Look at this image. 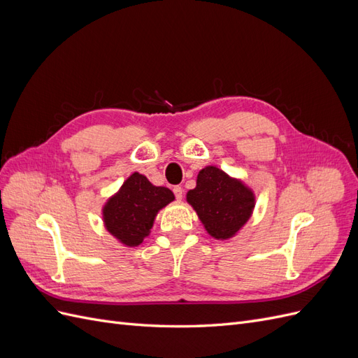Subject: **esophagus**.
<instances>
[{
	"instance_id": "obj_1",
	"label": "esophagus",
	"mask_w": 358,
	"mask_h": 358,
	"mask_svg": "<svg viewBox=\"0 0 358 358\" xmlns=\"http://www.w3.org/2000/svg\"><path fill=\"white\" fill-rule=\"evenodd\" d=\"M173 192H175V197H176V200H182V197H183V189L180 188V187H175L173 188Z\"/></svg>"
}]
</instances>
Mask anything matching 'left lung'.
Instances as JSON below:
<instances>
[{
	"instance_id": "left-lung-1",
	"label": "left lung",
	"mask_w": 358,
	"mask_h": 358,
	"mask_svg": "<svg viewBox=\"0 0 358 358\" xmlns=\"http://www.w3.org/2000/svg\"><path fill=\"white\" fill-rule=\"evenodd\" d=\"M187 200L197 212L204 229L215 239H229L239 231L254 209V194L241 180L213 166L197 176V187L188 191Z\"/></svg>"
}]
</instances>
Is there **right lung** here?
<instances>
[{"mask_svg": "<svg viewBox=\"0 0 358 358\" xmlns=\"http://www.w3.org/2000/svg\"><path fill=\"white\" fill-rule=\"evenodd\" d=\"M175 196L169 188L154 187L146 176L133 173L103 209L106 229L127 246H137L152 229L155 215Z\"/></svg>", "mask_w": 358, "mask_h": 358, "instance_id": "1", "label": "right lung"}]
</instances>
